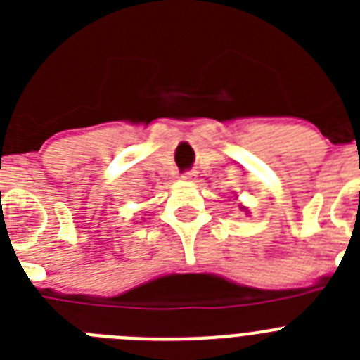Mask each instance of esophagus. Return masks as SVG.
I'll use <instances>...</instances> for the list:
<instances>
[{
	"label": "esophagus",
	"instance_id": "34e87169",
	"mask_svg": "<svg viewBox=\"0 0 360 360\" xmlns=\"http://www.w3.org/2000/svg\"><path fill=\"white\" fill-rule=\"evenodd\" d=\"M184 180H195L196 178V171H186V173L182 174Z\"/></svg>",
	"mask_w": 360,
	"mask_h": 360
}]
</instances>
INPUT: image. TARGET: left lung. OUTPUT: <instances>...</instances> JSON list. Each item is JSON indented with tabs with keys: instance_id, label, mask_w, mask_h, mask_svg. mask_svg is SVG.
<instances>
[{
	"instance_id": "obj_1",
	"label": "left lung",
	"mask_w": 360,
	"mask_h": 360,
	"mask_svg": "<svg viewBox=\"0 0 360 360\" xmlns=\"http://www.w3.org/2000/svg\"><path fill=\"white\" fill-rule=\"evenodd\" d=\"M241 209H245V207H241Z\"/></svg>"
}]
</instances>
